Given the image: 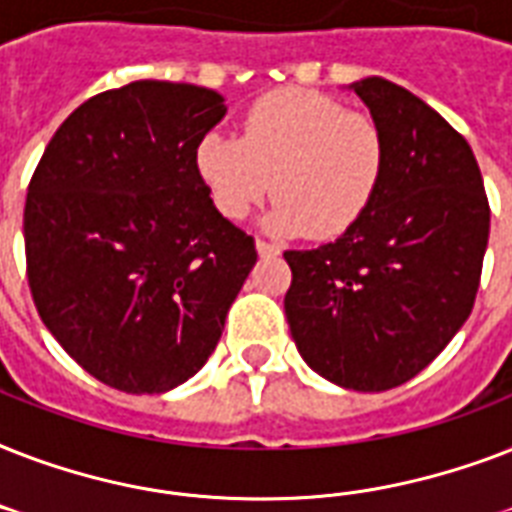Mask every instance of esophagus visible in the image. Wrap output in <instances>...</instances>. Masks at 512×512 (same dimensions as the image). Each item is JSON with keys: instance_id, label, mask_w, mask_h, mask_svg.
<instances>
[{"instance_id": "1", "label": "esophagus", "mask_w": 512, "mask_h": 512, "mask_svg": "<svg viewBox=\"0 0 512 512\" xmlns=\"http://www.w3.org/2000/svg\"><path fill=\"white\" fill-rule=\"evenodd\" d=\"M255 249H257V255H260V257H276V255H281V249L276 247V244H268V241H263V239L255 241Z\"/></svg>"}]
</instances>
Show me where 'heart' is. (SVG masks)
<instances>
[{
  "instance_id": "b5f03b06",
  "label": "heart",
  "mask_w": 512,
  "mask_h": 512,
  "mask_svg": "<svg viewBox=\"0 0 512 512\" xmlns=\"http://www.w3.org/2000/svg\"><path fill=\"white\" fill-rule=\"evenodd\" d=\"M193 162L217 212L247 217L279 196L265 228L335 239L372 207L388 170V140L372 116L311 90H276L244 114L241 138L212 130Z\"/></svg>"
}]
</instances>
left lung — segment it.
<instances>
[{
  "instance_id": "1",
  "label": "left lung",
  "mask_w": 512,
  "mask_h": 512,
  "mask_svg": "<svg viewBox=\"0 0 512 512\" xmlns=\"http://www.w3.org/2000/svg\"><path fill=\"white\" fill-rule=\"evenodd\" d=\"M388 140L372 207L340 239L289 249V332L313 372L380 393L412 380L473 311L489 201L468 140L404 87L348 84Z\"/></svg>"
}]
</instances>
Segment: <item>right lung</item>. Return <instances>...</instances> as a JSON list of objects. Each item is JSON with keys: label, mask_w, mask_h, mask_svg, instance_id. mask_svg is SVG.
I'll list each match as a JSON object with an SVG mask.
<instances>
[{"label": "right lung", "mask_w": 512, "mask_h": 512, "mask_svg": "<svg viewBox=\"0 0 512 512\" xmlns=\"http://www.w3.org/2000/svg\"><path fill=\"white\" fill-rule=\"evenodd\" d=\"M220 92L140 79L100 92L52 135L23 212L28 287L76 364L124 393L199 372L252 265L193 151L225 116Z\"/></svg>", "instance_id": "right-lung-1"}]
</instances>
